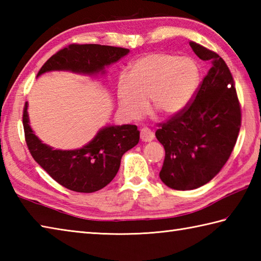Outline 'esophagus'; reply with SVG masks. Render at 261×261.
Returning a JSON list of instances; mask_svg holds the SVG:
<instances>
[{
	"label": "esophagus",
	"instance_id": "34e87169",
	"mask_svg": "<svg viewBox=\"0 0 261 261\" xmlns=\"http://www.w3.org/2000/svg\"><path fill=\"white\" fill-rule=\"evenodd\" d=\"M154 132H152L150 129H148V127H142L140 130V139L141 141L144 142H149L152 139H154Z\"/></svg>",
	"mask_w": 261,
	"mask_h": 261
}]
</instances>
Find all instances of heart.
Instances as JSON below:
<instances>
[{
    "mask_svg": "<svg viewBox=\"0 0 261 261\" xmlns=\"http://www.w3.org/2000/svg\"><path fill=\"white\" fill-rule=\"evenodd\" d=\"M200 79L197 63L190 58L168 53H149L135 61L129 75L121 74L117 100L121 111L132 120L140 119L150 107L164 116L185 109L195 95Z\"/></svg>",
    "mask_w": 261,
    "mask_h": 261,
    "instance_id": "heart-1",
    "label": "heart"
}]
</instances>
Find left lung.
<instances>
[{
    "label": "left lung",
    "mask_w": 261,
    "mask_h": 261,
    "mask_svg": "<svg viewBox=\"0 0 261 261\" xmlns=\"http://www.w3.org/2000/svg\"><path fill=\"white\" fill-rule=\"evenodd\" d=\"M190 46L211 68L196 99L155 134L165 149L161 180L183 191L206 185L218 174L231 156L241 126V109L225 61L201 45L191 42Z\"/></svg>",
    "instance_id": "8db88e82"
}]
</instances>
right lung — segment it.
Returning a JSON list of instances; mask_svg holds the SVG:
<instances>
[{
  "label": "right lung",
  "mask_w": 261,
  "mask_h": 261,
  "mask_svg": "<svg viewBox=\"0 0 261 261\" xmlns=\"http://www.w3.org/2000/svg\"><path fill=\"white\" fill-rule=\"evenodd\" d=\"M129 52L127 48L114 46L73 44L46 61L37 76L52 71H70L90 76L105 74V68ZM27 110L25 103L22 122L30 154L56 182L75 192L90 193L106 187L119 171L124 152L139 142L140 131L137 125H106L78 149H54L34 134Z\"/></svg>",
  "instance_id": "1"
}]
</instances>
